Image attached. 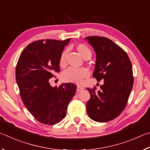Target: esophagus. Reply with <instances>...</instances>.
Returning <instances> with one entry per match:
<instances>
[{
  "instance_id": "esophagus-1",
  "label": "esophagus",
  "mask_w": 150,
  "mask_h": 150,
  "mask_svg": "<svg viewBox=\"0 0 150 150\" xmlns=\"http://www.w3.org/2000/svg\"><path fill=\"white\" fill-rule=\"evenodd\" d=\"M83 88H82V87H81V86H77V90H76V91H78V92H79V91H82V90H83Z\"/></svg>"
}]
</instances>
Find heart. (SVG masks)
<instances>
[{
    "label": "heart",
    "instance_id": "heart-1",
    "mask_svg": "<svg viewBox=\"0 0 150 150\" xmlns=\"http://www.w3.org/2000/svg\"><path fill=\"white\" fill-rule=\"evenodd\" d=\"M76 50L84 59H89L91 57V49L86 44L80 43L77 45ZM67 53V51H64L60 54L59 58V64L61 67H64L66 64ZM89 75H90V72H89L88 70L85 68H69L62 73V78L64 82L79 84V83H81L83 82L84 78L88 77Z\"/></svg>",
    "mask_w": 150,
    "mask_h": 150
}]
</instances>
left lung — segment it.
Returning <instances> with one entry per match:
<instances>
[{
    "mask_svg": "<svg viewBox=\"0 0 150 150\" xmlns=\"http://www.w3.org/2000/svg\"><path fill=\"white\" fill-rule=\"evenodd\" d=\"M85 39L96 54L93 76L98 82L104 80L100 90L88 88L90 99L86 110L90 119L106 122L119 116L127 105L134 83L132 66L127 52L111 39L98 36Z\"/></svg>",
    "mask_w": 150,
    "mask_h": 150,
    "instance_id": "8db88e82",
    "label": "left lung"
}]
</instances>
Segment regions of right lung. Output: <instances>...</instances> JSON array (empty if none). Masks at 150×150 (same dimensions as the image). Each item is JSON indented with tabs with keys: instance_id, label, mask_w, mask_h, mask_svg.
Wrapping results in <instances>:
<instances>
[{
	"instance_id": "add662e5",
	"label": "right lung",
	"mask_w": 150,
	"mask_h": 150,
	"mask_svg": "<svg viewBox=\"0 0 150 150\" xmlns=\"http://www.w3.org/2000/svg\"><path fill=\"white\" fill-rule=\"evenodd\" d=\"M70 39L32 42L23 50L16 68V80L21 99L35 119L52 125L64 119L76 93L74 83L52 87L49 79L60 72L59 58Z\"/></svg>"
}]
</instances>
